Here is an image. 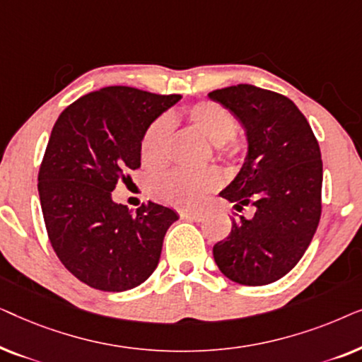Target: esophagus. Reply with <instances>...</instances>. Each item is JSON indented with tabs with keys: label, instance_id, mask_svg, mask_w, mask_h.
Here are the masks:
<instances>
[{
	"label": "esophagus",
	"instance_id": "esophagus-1",
	"mask_svg": "<svg viewBox=\"0 0 362 362\" xmlns=\"http://www.w3.org/2000/svg\"><path fill=\"white\" fill-rule=\"evenodd\" d=\"M180 216H181V219L194 221V222H199V221H202V217H204L201 212H191V211H181Z\"/></svg>",
	"mask_w": 362,
	"mask_h": 362
}]
</instances>
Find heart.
<instances>
[{"mask_svg":"<svg viewBox=\"0 0 362 362\" xmlns=\"http://www.w3.org/2000/svg\"><path fill=\"white\" fill-rule=\"evenodd\" d=\"M185 118L189 125L207 138L221 155L235 151L234 135L237 120L221 103L204 100L186 108ZM171 125L166 118H158L146 128L140 141V160L148 170H160L166 165ZM221 185L214 170L171 171L153 181L151 196L177 209H197L206 197Z\"/></svg>","mask_w":362,"mask_h":362,"instance_id":"b5f03b06","label":"heart"}]
</instances>
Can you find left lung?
Listing matches in <instances>:
<instances>
[{"instance_id":"obj_1","label":"left lung","mask_w":362,"mask_h":362,"mask_svg":"<svg viewBox=\"0 0 362 362\" xmlns=\"http://www.w3.org/2000/svg\"><path fill=\"white\" fill-rule=\"evenodd\" d=\"M245 128L247 156L219 192L235 211L254 206L250 219H232L230 234L212 249L219 270L240 285H269L298 264L321 217L323 161L298 107L281 93L239 83L212 90Z\"/></svg>"}]
</instances>
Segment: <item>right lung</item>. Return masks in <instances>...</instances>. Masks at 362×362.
<instances>
[{
  "label": "right lung",
  "mask_w": 362,
  "mask_h": 362,
  "mask_svg": "<svg viewBox=\"0 0 362 362\" xmlns=\"http://www.w3.org/2000/svg\"><path fill=\"white\" fill-rule=\"evenodd\" d=\"M180 100L103 87L71 103L52 128L37 176L44 222L62 265L92 288H135L158 267L166 230L180 217L151 201L133 212L112 191L140 168L146 128Z\"/></svg>",
  "instance_id": "1"
}]
</instances>
